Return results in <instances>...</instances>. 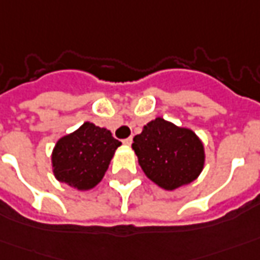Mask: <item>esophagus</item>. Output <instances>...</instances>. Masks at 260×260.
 I'll return each mask as SVG.
<instances>
[{"instance_id":"1","label":"esophagus","mask_w":260,"mask_h":260,"mask_svg":"<svg viewBox=\"0 0 260 260\" xmlns=\"http://www.w3.org/2000/svg\"><path fill=\"white\" fill-rule=\"evenodd\" d=\"M132 143H133V139H132V137H128V139H126V140H123V144L127 146V147H130V146H132Z\"/></svg>"}]
</instances>
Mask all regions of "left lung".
Instances as JSON below:
<instances>
[{
  "instance_id": "obj_1",
  "label": "left lung",
  "mask_w": 260,
  "mask_h": 260,
  "mask_svg": "<svg viewBox=\"0 0 260 260\" xmlns=\"http://www.w3.org/2000/svg\"><path fill=\"white\" fill-rule=\"evenodd\" d=\"M141 170L154 184L167 191L195 181L205 166L201 139L187 127L155 117L133 139Z\"/></svg>"
}]
</instances>
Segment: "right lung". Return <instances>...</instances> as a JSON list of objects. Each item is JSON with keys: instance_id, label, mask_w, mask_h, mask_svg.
<instances>
[{"instance_id": "add662e5", "label": "right lung", "mask_w": 260, "mask_h": 260, "mask_svg": "<svg viewBox=\"0 0 260 260\" xmlns=\"http://www.w3.org/2000/svg\"><path fill=\"white\" fill-rule=\"evenodd\" d=\"M120 146L110 130L85 121L56 141L51 155L52 173L59 182L78 191H89L103 180Z\"/></svg>"}]
</instances>
